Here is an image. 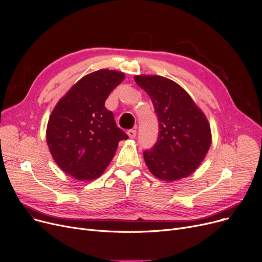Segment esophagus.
Segmentation results:
<instances>
[{"mask_svg":"<svg viewBox=\"0 0 262 262\" xmlns=\"http://www.w3.org/2000/svg\"><path fill=\"white\" fill-rule=\"evenodd\" d=\"M127 135H128V137H129L130 139H134L135 137H136V135H137V130L136 129H129L127 132Z\"/></svg>","mask_w":262,"mask_h":262,"instance_id":"34e87169","label":"esophagus"}]
</instances>
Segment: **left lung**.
<instances>
[{
  "label": "left lung",
  "mask_w": 262,
  "mask_h": 262,
  "mask_svg": "<svg viewBox=\"0 0 262 262\" xmlns=\"http://www.w3.org/2000/svg\"><path fill=\"white\" fill-rule=\"evenodd\" d=\"M134 78L152 100L159 122L156 144L143 153L146 167L166 182L191 175L211 145L207 118L177 82L159 75H135Z\"/></svg>",
  "instance_id": "obj_1"
}]
</instances>
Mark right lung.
Returning <instances> with one entry per match:
<instances>
[{"mask_svg": "<svg viewBox=\"0 0 262 262\" xmlns=\"http://www.w3.org/2000/svg\"><path fill=\"white\" fill-rule=\"evenodd\" d=\"M125 78L116 70L94 71L81 77L49 118L47 143L57 166L77 181L99 178L114 158L118 144L127 139L105 101Z\"/></svg>", "mask_w": 262, "mask_h": 262, "instance_id": "add662e5", "label": "right lung"}]
</instances>
